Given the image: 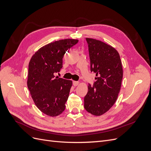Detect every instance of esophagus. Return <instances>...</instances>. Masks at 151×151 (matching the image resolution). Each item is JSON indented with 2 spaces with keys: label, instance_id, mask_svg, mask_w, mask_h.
<instances>
[{
  "label": "esophagus",
  "instance_id": "34e87169",
  "mask_svg": "<svg viewBox=\"0 0 151 151\" xmlns=\"http://www.w3.org/2000/svg\"><path fill=\"white\" fill-rule=\"evenodd\" d=\"M79 84V83L78 81H73V85H74V86H78Z\"/></svg>",
  "mask_w": 151,
  "mask_h": 151
}]
</instances>
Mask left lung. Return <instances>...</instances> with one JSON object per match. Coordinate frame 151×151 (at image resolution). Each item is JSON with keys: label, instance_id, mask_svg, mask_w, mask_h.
<instances>
[{"label": "left lung", "instance_id": "obj_1", "mask_svg": "<svg viewBox=\"0 0 151 151\" xmlns=\"http://www.w3.org/2000/svg\"><path fill=\"white\" fill-rule=\"evenodd\" d=\"M88 43L91 71L96 74L94 86L88 85L84 108L94 116L106 113L116 102L123 78L120 55L111 45L101 41L86 38Z\"/></svg>", "mask_w": 151, "mask_h": 151}]
</instances>
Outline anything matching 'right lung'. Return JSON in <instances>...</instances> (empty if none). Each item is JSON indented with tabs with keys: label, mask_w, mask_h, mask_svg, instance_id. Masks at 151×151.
<instances>
[{
	"label": "right lung",
	"mask_w": 151,
	"mask_h": 151,
	"mask_svg": "<svg viewBox=\"0 0 151 151\" xmlns=\"http://www.w3.org/2000/svg\"><path fill=\"white\" fill-rule=\"evenodd\" d=\"M78 40L56 41L40 48L29 63L27 85L35 105L45 115L55 117L65 110L72 81L54 76L62 67L65 52Z\"/></svg>",
	"instance_id": "add662e5"
}]
</instances>
